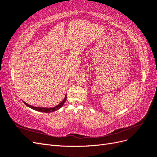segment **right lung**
<instances>
[{
	"label": "right lung",
	"instance_id": "right-lung-1",
	"mask_svg": "<svg viewBox=\"0 0 157 157\" xmlns=\"http://www.w3.org/2000/svg\"><path fill=\"white\" fill-rule=\"evenodd\" d=\"M66 99H67V95H65V96L64 99H63L62 101H61L60 103H59L58 105H57L56 106L53 107H34V106L30 105L29 104L25 103V101H23V102L24 103L25 105H26L27 107H29V108L33 109V110L36 111H39V112L48 113H52V112H54V111L59 110V109L64 105V103L66 101Z\"/></svg>",
	"mask_w": 157,
	"mask_h": 157
}]
</instances>
